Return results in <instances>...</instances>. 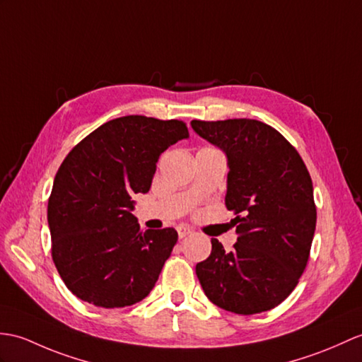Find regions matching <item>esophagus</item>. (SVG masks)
Wrapping results in <instances>:
<instances>
[{
	"instance_id": "esophagus-1",
	"label": "esophagus",
	"mask_w": 362,
	"mask_h": 362,
	"mask_svg": "<svg viewBox=\"0 0 362 362\" xmlns=\"http://www.w3.org/2000/svg\"><path fill=\"white\" fill-rule=\"evenodd\" d=\"M177 233H179V239H185V238L191 236V234H192V230L189 228V226L180 225V226H177Z\"/></svg>"
}]
</instances>
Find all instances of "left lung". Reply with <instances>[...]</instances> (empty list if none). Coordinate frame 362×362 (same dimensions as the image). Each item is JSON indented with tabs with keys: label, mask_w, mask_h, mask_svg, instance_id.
Here are the masks:
<instances>
[{
	"label": "left lung",
	"mask_w": 362,
	"mask_h": 362,
	"mask_svg": "<svg viewBox=\"0 0 362 362\" xmlns=\"http://www.w3.org/2000/svg\"><path fill=\"white\" fill-rule=\"evenodd\" d=\"M202 139L228 160L226 208L238 242L196 265L206 298L238 315H256L287 299L305 270L316 228L313 183L298 151L272 126L251 119L192 120Z\"/></svg>",
	"instance_id": "obj_1"
}]
</instances>
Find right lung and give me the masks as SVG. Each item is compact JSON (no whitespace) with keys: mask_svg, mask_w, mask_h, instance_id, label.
<instances>
[{"mask_svg":"<svg viewBox=\"0 0 362 362\" xmlns=\"http://www.w3.org/2000/svg\"><path fill=\"white\" fill-rule=\"evenodd\" d=\"M188 137L180 120L126 115L100 126L66 156L47 222L54 264L78 299L120 308L154 288L177 231H140L132 196L149 191L158 157Z\"/></svg>","mask_w":362,"mask_h":362,"instance_id":"add662e5","label":"right lung"}]
</instances>
